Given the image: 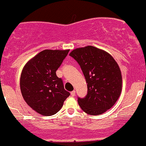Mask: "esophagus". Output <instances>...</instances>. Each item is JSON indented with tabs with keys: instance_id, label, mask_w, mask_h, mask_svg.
<instances>
[{
	"instance_id": "34e87169",
	"label": "esophagus",
	"mask_w": 146,
	"mask_h": 146,
	"mask_svg": "<svg viewBox=\"0 0 146 146\" xmlns=\"http://www.w3.org/2000/svg\"><path fill=\"white\" fill-rule=\"evenodd\" d=\"M70 95H71L72 97H74L75 95H76V91H75V90L72 91V92H70Z\"/></svg>"
}]
</instances>
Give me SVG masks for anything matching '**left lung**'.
I'll return each mask as SVG.
<instances>
[{
	"instance_id": "left-lung-1",
	"label": "left lung",
	"mask_w": 146,
	"mask_h": 146,
	"mask_svg": "<svg viewBox=\"0 0 146 146\" xmlns=\"http://www.w3.org/2000/svg\"><path fill=\"white\" fill-rule=\"evenodd\" d=\"M69 55L80 66L88 83V94L78 98L79 106L90 115H101L114 105L121 92L118 64L107 51L92 46L73 49Z\"/></svg>"
}]
</instances>
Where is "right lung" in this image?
I'll use <instances>...</instances> for the list:
<instances>
[{
	"instance_id": "add662e5",
	"label": "right lung",
	"mask_w": 146,
	"mask_h": 146,
	"mask_svg": "<svg viewBox=\"0 0 146 146\" xmlns=\"http://www.w3.org/2000/svg\"><path fill=\"white\" fill-rule=\"evenodd\" d=\"M69 49H45L25 65L20 76V90L26 103L38 114H55L63 107L70 93L64 89L56 71Z\"/></svg>"
}]
</instances>
